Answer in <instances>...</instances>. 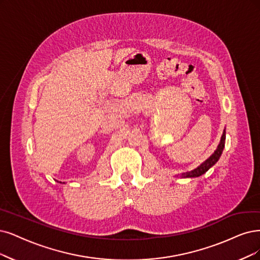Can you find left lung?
Wrapping results in <instances>:
<instances>
[{
	"mask_svg": "<svg viewBox=\"0 0 260 260\" xmlns=\"http://www.w3.org/2000/svg\"><path fill=\"white\" fill-rule=\"evenodd\" d=\"M225 140H226V131L224 129L223 135H222V137H220L218 146H217L216 150L212 153V155H210L209 158H207L204 162H201V164L197 168L190 170V171H187V172H184V174H182L181 178H197V177L205 175L211 167H213L216 164L217 160L220 157V155H222L223 150L225 148ZM176 177H178V176H176Z\"/></svg>",
	"mask_w": 260,
	"mask_h": 260,
	"instance_id": "8db88e82",
	"label": "left lung"
}]
</instances>
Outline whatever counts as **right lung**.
Masks as SVG:
<instances>
[{
    "mask_svg": "<svg viewBox=\"0 0 260 260\" xmlns=\"http://www.w3.org/2000/svg\"><path fill=\"white\" fill-rule=\"evenodd\" d=\"M57 182H59V181H57ZM59 183H62V182H59ZM63 184H65V183H64V182H63Z\"/></svg>",
    "mask_w": 260,
    "mask_h": 260,
    "instance_id": "add662e5",
    "label": "right lung"
}]
</instances>
